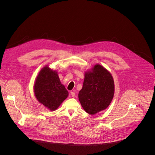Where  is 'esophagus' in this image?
I'll return each instance as SVG.
<instances>
[{
	"mask_svg": "<svg viewBox=\"0 0 155 155\" xmlns=\"http://www.w3.org/2000/svg\"><path fill=\"white\" fill-rule=\"evenodd\" d=\"M70 94H71V96H72V97H74V95H75V93H74V92H70Z\"/></svg>",
	"mask_w": 155,
	"mask_h": 155,
	"instance_id": "esophagus-1",
	"label": "esophagus"
}]
</instances>
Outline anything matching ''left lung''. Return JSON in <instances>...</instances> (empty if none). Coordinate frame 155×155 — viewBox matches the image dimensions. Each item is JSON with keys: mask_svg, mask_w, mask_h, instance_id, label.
Masks as SVG:
<instances>
[{"mask_svg": "<svg viewBox=\"0 0 155 155\" xmlns=\"http://www.w3.org/2000/svg\"><path fill=\"white\" fill-rule=\"evenodd\" d=\"M114 91V81L110 73L100 64L86 72L79 100L87 113L95 114L106 109L110 104Z\"/></svg>", "mask_w": 155, "mask_h": 155, "instance_id": "obj_1", "label": "left lung"}]
</instances>
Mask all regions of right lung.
<instances>
[{"label": "right lung", "instance_id": "1", "mask_svg": "<svg viewBox=\"0 0 155 155\" xmlns=\"http://www.w3.org/2000/svg\"><path fill=\"white\" fill-rule=\"evenodd\" d=\"M37 100L50 110H56L68 97V92L61 84L56 71L49 67H44L39 73L34 85Z\"/></svg>", "mask_w": 155, "mask_h": 155}]
</instances>
